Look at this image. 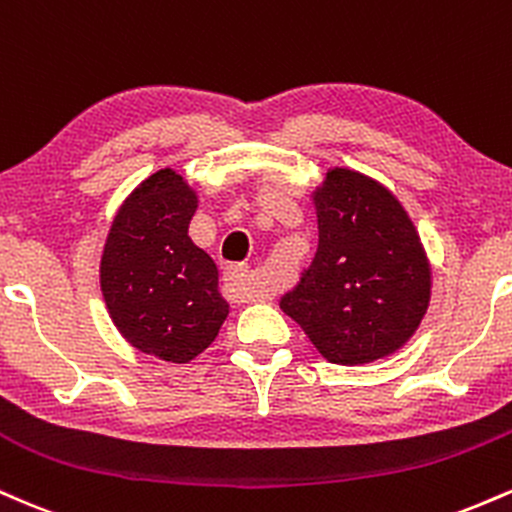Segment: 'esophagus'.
<instances>
[{
	"label": "esophagus",
	"instance_id": "obj_1",
	"mask_svg": "<svg viewBox=\"0 0 512 512\" xmlns=\"http://www.w3.org/2000/svg\"><path fill=\"white\" fill-rule=\"evenodd\" d=\"M223 286H226V291L231 293L236 301H255V291H252L250 286V269L248 267H228L226 272H223Z\"/></svg>",
	"mask_w": 512,
	"mask_h": 512
}]
</instances>
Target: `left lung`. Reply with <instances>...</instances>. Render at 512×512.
Listing matches in <instances>:
<instances>
[{"label":"left lung","mask_w":512,"mask_h":512,"mask_svg":"<svg viewBox=\"0 0 512 512\" xmlns=\"http://www.w3.org/2000/svg\"><path fill=\"white\" fill-rule=\"evenodd\" d=\"M317 252L281 310L330 363L395 354L431 301L419 233L397 197L356 170L332 168L315 190Z\"/></svg>","instance_id":"1"}]
</instances>
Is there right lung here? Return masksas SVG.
Listing matches in <instances>:
<instances>
[{
    "label": "right lung",
    "mask_w": 512,
    "mask_h": 512,
    "mask_svg": "<svg viewBox=\"0 0 512 512\" xmlns=\"http://www.w3.org/2000/svg\"><path fill=\"white\" fill-rule=\"evenodd\" d=\"M197 195L175 170L146 178L117 211L101 257V291L134 349L187 363L219 334L228 303L219 269L187 236Z\"/></svg>",
    "instance_id": "add662e5"
}]
</instances>
